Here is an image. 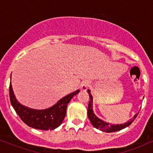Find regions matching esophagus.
I'll return each instance as SVG.
<instances>
[{"instance_id":"34e87169","label":"esophagus","mask_w":153,"mask_h":153,"mask_svg":"<svg viewBox=\"0 0 153 153\" xmlns=\"http://www.w3.org/2000/svg\"><path fill=\"white\" fill-rule=\"evenodd\" d=\"M88 86V83L87 82H82L80 84V89L82 91H86Z\"/></svg>"}]
</instances>
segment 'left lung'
<instances>
[{
    "instance_id": "left-lung-1",
    "label": "left lung",
    "mask_w": 153,
    "mask_h": 153,
    "mask_svg": "<svg viewBox=\"0 0 153 153\" xmlns=\"http://www.w3.org/2000/svg\"><path fill=\"white\" fill-rule=\"evenodd\" d=\"M88 93L89 97H90V101H89L88 106V117L89 120H90L92 125L96 129H99V130L105 131V132H114V131H117L124 129V128L130 125L131 123L133 122V121L136 119L137 116L139 114H136L133 117V118H131L129 122L124 123L123 124H111L110 123L104 122V121L101 120V119H99V117L95 115L94 110H93V97L89 89L88 90Z\"/></svg>"
}]
</instances>
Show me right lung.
Instances as JSON below:
<instances>
[{"instance_id":"right-lung-1","label":"right lung","mask_w":153,"mask_h":153,"mask_svg":"<svg viewBox=\"0 0 153 153\" xmlns=\"http://www.w3.org/2000/svg\"><path fill=\"white\" fill-rule=\"evenodd\" d=\"M80 91L77 90L68 94L59 100L50 108L44 110H36L21 104L16 99L11 82L9 85L10 101L17 114L29 127L41 130H52L62 124L66 115L68 103Z\"/></svg>"}]
</instances>
